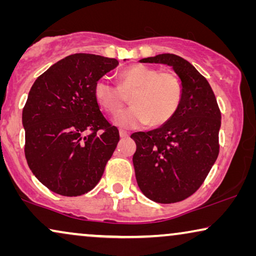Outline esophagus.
Here are the masks:
<instances>
[{
  "label": "esophagus",
  "instance_id": "1",
  "mask_svg": "<svg viewBox=\"0 0 256 256\" xmlns=\"http://www.w3.org/2000/svg\"><path fill=\"white\" fill-rule=\"evenodd\" d=\"M120 138H129V132H124V130H120Z\"/></svg>",
  "mask_w": 256,
  "mask_h": 256
}]
</instances>
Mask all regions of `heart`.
<instances>
[{"label":"heart","instance_id":"1","mask_svg":"<svg viewBox=\"0 0 256 256\" xmlns=\"http://www.w3.org/2000/svg\"><path fill=\"white\" fill-rule=\"evenodd\" d=\"M120 86L107 78L94 84V99L110 114H116L126 104L124 94L132 93V107L116 115L114 122L124 128H136L149 122L158 127L169 122L180 107L183 87L180 80L171 72L136 64L118 73Z\"/></svg>","mask_w":256,"mask_h":256}]
</instances>
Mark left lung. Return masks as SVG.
Returning <instances> with one entry per match:
<instances>
[{
	"instance_id": "8db88e82",
	"label": "left lung",
	"mask_w": 256,
	"mask_h": 256,
	"mask_svg": "<svg viewBox=\"0 0 256 256\" xmlns=\"http://www.w3.org/2000/svg\"><path fill=\"white\" fill-rule=\"evenodd\" d=\"M140 62L171 66L180 79L183 96L169 122L132 134L136 180L142 194L154 202L184 200L200 188L218 157L222 114L208 80L184 58L162 54Z\"/></svg>"
}]
</instances>
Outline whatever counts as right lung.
Listing matches in <instances>:
<instances>
[{
  "mask_svg": "<svg viewBox=\"0 0 256 256\" xmlns=\"http://www.w3.org/2000/svg\"><path fill=\"white\" fill-rule=\"evenodd\" d=\"M118 65L114 58L71 54L31 87L22 114L24 152L32 174L54 194L92 190L116 148L118 130L100 112L94 84Z\"/></svg>",
  "mask_w": 256,
  "mask_h": 256,
  "instance_id": "obj_1",
  "label": "right lung"
}]
</instances>
